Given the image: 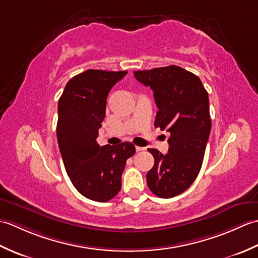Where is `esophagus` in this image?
<instances>
[{
	"mask_svg": "<svg viewBox=\"0 0 258 258\" xmlns=\"http://www.w3.org/2000/svg\"><path fill=\"white\" fill-rule=\"evenodd\" d=\"M135 150H136V152H141V151H144V150H145V147H141V146H136V147H135Z\"/></svg>",
	"mask_w": 258,
	"mask_h": 258,
	"instance_id": "obj_1",
	"label": "esophagus"
}]
</instances>
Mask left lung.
Masks as SVG:
<instances>
[{
    "instance_id": "8db88e82",
    "label": "left lung",
    "mask_w": 258,
    "mask_h": 258,
    "mask_svg": "<svg viewBox=\"0 0 258 258\" xmlns=\"http://www.w3.org/2000/svg\"><path fill=\"white\" fill-rule=\"evenodd\" d=\"M134 76L154 92L155 127L171 133L167 154L147 150L154 166L146 174L153 193L171 199L187 189L201 171L212 127L207 91L200 78L176 65L136 71Z\"/></svg>"
}]
</instances>
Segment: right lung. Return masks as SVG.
<instances>
[{
    "label": "right lung",
    "mask_w": 258,
    "mask_h": 258,
    "mask_svg": "<svg viewBox=\"0 0 258 258\" xmlns=\"http://www.w3.org/2000/svg\"><path fill=\"white\" fill-rule=\"evenodd\" d=\"M126 74L87 70L68 82L58 100L56 135L65 169L74 187L95 202L118 194L126 161L135 154L130 142L113 146L96 142L108 93Z\"/></svg>",
    "instance_id": "obj_1"
}]
</instances>
